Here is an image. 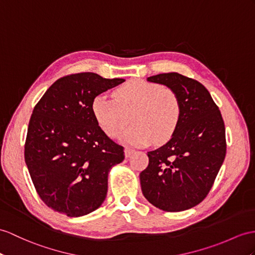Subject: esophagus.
<instances>
[{"label":"esophagus","mask_w":255,"mask_h":255,"mask_svg":"<svg viewBox=\"0 0 255 255\" xmlns=\"http://www.w3.org/2000/svg\"><path fill=\"white\" fill-rule=\"evenodd\" d=\"M132 153H133V149H131V148L124 149V156H126V158H128Z\"/></svg>","instance_id":"34e87169"}]
</instances>
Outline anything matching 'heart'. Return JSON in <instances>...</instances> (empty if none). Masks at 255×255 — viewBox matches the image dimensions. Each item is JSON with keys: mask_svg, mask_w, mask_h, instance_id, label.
I'll return each mask as SVG.
<instances>
[{"mask_svg": "<svg viewBox=\"0 0 255 255\" xmlns=\"http://www.w3.org/2000/svg\"><path fill=\"white\" fill-rule=\"evenodd\" d=\"M114 99L97 95L92 111L98 126L110 137L117 138L129 122L134 126L124 134L123 141L144 147L152 141L163 144L174 134L181 118L176 94L157 83L129 80L114 91Z\"/></svg>", "mask_w": 255, "mask_h": 255, "instance_id": "heart-1", "label": "heart"}]
</instances>
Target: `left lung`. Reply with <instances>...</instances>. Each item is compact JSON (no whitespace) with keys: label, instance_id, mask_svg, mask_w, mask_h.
Returning a JSON list of instances; mask_svg holds the SVG:
<instances>
[{"label":"left lung","instance_id":"8db88e82","mask_svg":"<svg viewBox=\"0 0 255 255\" xmlns=\"http://www.w3.org/2000/svg\"><path fill=\"white\" fill-rule=\"evenodd\" d=\"M147 81L175 93L181 118L171 139L148 151V166L139 174L142 195L167 212L188 210L207 197L224 162V121L209 91L198 81L177 72Z\"/></svg>","mask_w":255,"mask_h":255}]
</instances>
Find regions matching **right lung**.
Segmentation results:
<instances>
[{
  "mask_svg": "<svg viewBox=\"0 0 255 255\" xmlns=\"http://www.w3.org/2000/svg\"><path fill=\"white\" fill-rule=\"evenodd\" d=\"M124 81L94 72L70 74L53 83L35 105L24 161L48 208L78 217L105 201L108 173L124 160V151L98 126L92 102Z\"/></svg>",
  "mask_w": 255,
  "mask_h": 255,
  "instance_id": "right-lung-1",
  "label": "right lung"
}]
</instances>
